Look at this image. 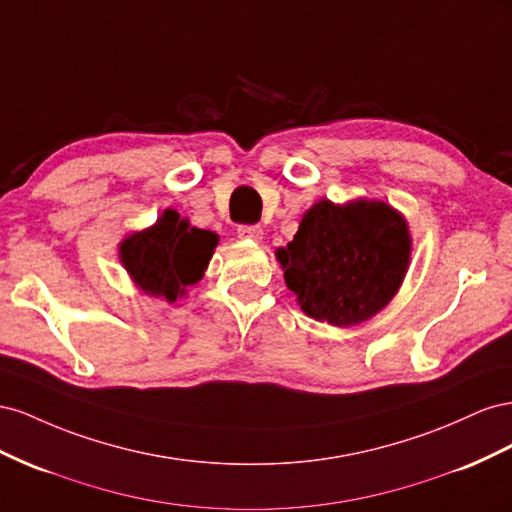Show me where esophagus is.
I'll list each match as a JSON object with an SVG mask.
<instances>
[{"mask_svg": "<svg viewBox=\"0 0 512 512\" xmlns=\"http://www.w3.org/2000/svg\"><path fill=\"white\" fill-rule=\"evenodd\" d=\"M238 236L246 238V240H261V236H264V229H261V225H240Z\"/></svg>", "mask_w": 512, "mask_h": 512, "instance_id": "esophagus-1", "label": "esophagus"}]
</instances>
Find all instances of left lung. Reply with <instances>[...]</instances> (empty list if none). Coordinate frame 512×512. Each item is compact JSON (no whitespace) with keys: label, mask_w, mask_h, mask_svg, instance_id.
Returning a JSON list of instances; mask_svg holds the SVG:
<instances>
[{"label":"left lung","mask_w":512,"mask_h":512,"mask_svg":"<svg viewBox=\"0 0 512 512\" xmlns=\"http://www.w3.org/2000/svg\"><path fill=\"white\" fill-rule=\"evenodd\" d=\"M276 257L306 315L354 326L397 294L410 264V233L403 216L384 201L334 206L321 199Z\"/></svg>","instance_id":"left-lung-1"}]
</instances>
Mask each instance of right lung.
<instances>
[{
	"mask_svg": "<svg viewBox=\"0 0 512 512\" xmlns=\"http://www.w3.org/2000/svg\"><path fill=\"white\" fill-rule=\"evenodd\" d=\"M216 244V233L191 227L178 212L167 210L152 229L124 240L120 257L145 294L175 302L201 279Z\"/></svg>",
	"mask_w": 512,
	"mask_h": 512,
	"instance_id": "add662e5",
	"label": "right lung"
}]
</instances>
